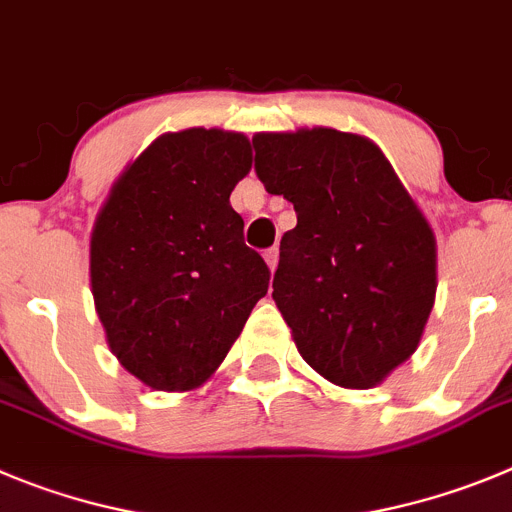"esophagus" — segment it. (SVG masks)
I'll use <instances>...</instances> for the list:
<instances>
[{
  "label": "esophagus",
  "mask_w": 512,
  "mask_h": 512,
  "mask_svg": "<svg viewBox=\"0 0 512 512\" xmlns=\"http://www.w3.org/2000/svg\"><path fill=\"white\" fill-rule=\"evenodd\" d=\"M264 259H266V264H269V269L274 271L276 266H279V248H266V253H264Z\"/></svg>",
  "instance_id": "obj_1"
}]
</instances>
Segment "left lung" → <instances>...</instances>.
<instances>
[{
  "mask_svg": "<svg viewBox=\"0 0 512 512\" xmlns=\"http://www.w3.org/2000/svg\"><path fill=\"white\" fill-rule=\"evenodd\" d=\"M256 177L297 210L281 236L276 307L302 358L370 388L416 350L437 294V243L391 162L335 129L256 134Z\"/></svg>",
  "mask_w": 512,
  "mask_h": 512,
  "instance_id": "obj_1",
  "label": "left lung"
}]
</instances>
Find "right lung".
Returning <instances> with one entry per match:
<instances>
[{"label":"right lung","instance_id":"obj_1","mask_svg":"<svg viewBox=\"0 0 512 512\" xmlns=\"http://www.w3.org/2000/svg\"><path fill=\"white\" fill-rule=\"evenodd\" d=\"M248 170L243 134H164L98 215L96 312L121 365L157 391L208 381L269 292V266L243 243V218L228 200Z\"/></svg>","mask_w":512,"mask_h":512}]
</instances>
